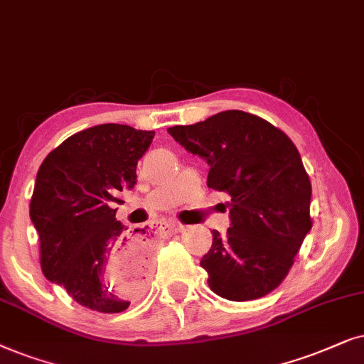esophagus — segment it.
<instances>
[{
  "mask_svg": "<svg viewBox=\"0 0 364 364\" xmlns=\"http://www.w3.org/2000/svg\"><path fill=\"white\" fill-rule=\"evenodd\" d=\"M159 226H166V228H171L173 231H181L183 226L181 223H178V221H173V220H163V221H159Z\"/></svg>",
  "mask_w": 364,
  "mask_h": 364,
  "instance_id": "1",
  "label": "esophagus"
}]
</instances>
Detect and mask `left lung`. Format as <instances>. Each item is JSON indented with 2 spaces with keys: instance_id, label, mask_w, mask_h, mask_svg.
I'll return each instance as SVG.
<instances>
[{
  "instance_id": "obj_1",
  "label": "left lung",
  "mask_w": 364,
  "mask_h": 364,
  "mask_svg": "<svg viewBox=\"0 0 364 364\" xmlns=\"http://www.w3.org/2000/svg\"><path fill=\"white\" fill-rule=\"evenodd\" d=\"M168 133L210 166L208 186L231 196L226 235L201 258L208 287L250 301L287 278L311 230V183L291 139L259 116L230 109Z\"/></svg>"
}]
</instances>
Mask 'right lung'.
Here are the masks:
<instances>
[{"label":"right lung","instance_id":"add662e5","mask_svg":"<svg viewBox=\"0 0 364 364\" xmlns=\"http://www.w3.org/2000/svg\"><path fill=\"white\" fill-rule=\"evenodd\" d=\"M153 138L128 124H98L65 139L38 169L30 216L43 274L81 306L124 311L151 273L149 235L128 231L109 203L136 185Z\"/></svg>","mask_w":364,"mask_h":364}]
</instances>
